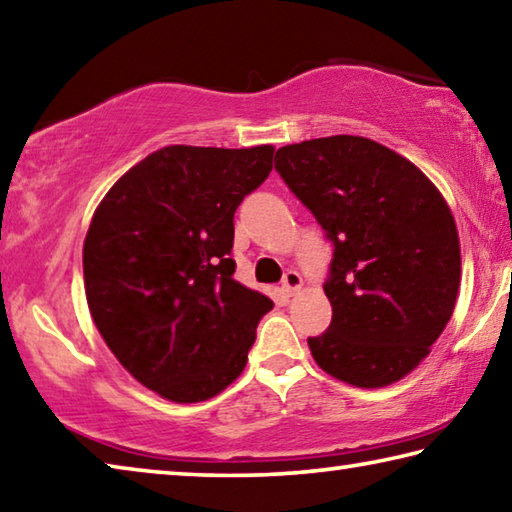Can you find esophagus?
<instances>
[{
  "label": "esophagus",
  "instance_id": "34e87169",
  "mask_svg": "<svg viewBox=\"0 0 512 512\" xmlns=\"http://www.w3.org/2000/svg\"><path fill=\"white\" fill-rule=\"evenodd\" d=\"M302 287V277L298 271H287L282 277V291L287 293V296H293L298 289Z\"/></svg>",
  "mask_w": 512,
  "mask_h": 512
}]
</instances>
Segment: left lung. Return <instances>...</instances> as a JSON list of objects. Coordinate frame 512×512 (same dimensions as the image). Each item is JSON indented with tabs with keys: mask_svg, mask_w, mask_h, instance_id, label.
<instances>
[{
	"mask_svg": "<svg viewBox=\"0 0 512 512\" xmlns=\"http://www.w3.org/2000/svg\"><path fill=\"white\" fill-rule=\"evenodd\" d=\"M275 171L334 248L323 284L332 323L307 339L316 363L359 388L409 375L443 334L461 284L443 194L402 155L354 135L282 146Z\"/></svg>",
	"mask_w": 512,
	"mask_h": 512,
	"instance_id": "left-lung-1",
	"label": "left lung"
}]
</instances>
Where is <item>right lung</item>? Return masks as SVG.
Segmentation results:
<instances>
[{
  "instance_id": "right-lung-1",
  "label": "right lung",
  "mask_w": 512,
  "mask_h": 512,
  "mask_svg": "<svg viewBox=\"0 0 512 512\" xmlns=\"http://www.w3.org/2000/svg\"><path fill=\"white\" fill-rule=\"evenodd\" d=\"M273 169V146H164L126 171L83 244L94 325L131 375L203 402L246 368L273 302L235 280V212Z\"/></svg>"
}]
</instances>
